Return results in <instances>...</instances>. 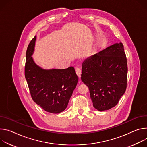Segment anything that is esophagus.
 <instances>
[{
  "mask_svg": "<svg viewBox=\"0 0 147 147\" xmlns=\"http://www.w3.org/2000/svg\"><path fill=\"white\" fill-rule=\"evenodd\" d=\"M75 72H76V74H77V75L78 76V77L80 78L81 76V74H82V71H81V69L80 68H76L75 69Z\"/></svg>",
  "mask_w": 147,
  "mask_h": 147,
  "instance_id": "esophagus-1",
  "label": "esophagus"
}]
</instances>
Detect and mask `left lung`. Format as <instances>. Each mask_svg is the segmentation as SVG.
<instances>
[{
    "mask_svg": "<svg viewBox=\"0 0 147 147\" xmlns=\"http://www.w3.org/2000/svg\"><path fill=\"white\" fill-rule=\"evenodd\" d=\"M127 58L121 42L86 58L81 79L88 86L93 107L100 111L115 107L127 88Z\"/></svg>",
    "mask_w": 147,
    "mask_h": 147,
    "instance_id": "left-lung-1",
    "label": "left lung"
}]
</instances>
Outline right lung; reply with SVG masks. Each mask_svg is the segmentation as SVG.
I'll return each mask as SVG.
<instances>
[{
  "instance_id": "1",
  "label": "right lung",
  "mask_w": 147,
  "mask_h": 147,
  "mask_svg": "<svg viewBox=\"0 0 147 147\" xmlns=\"http://www.w3.org/2000/svg\"><path fill=\"white\" fill-rule=\"evenodd\" d=\"M36 36L31 40L26 51L25 78L34 102L45 111L59 113L67 108L76 86L78 76L75 69H44L34 62Z\"/></svg>"
}]
</instances>
